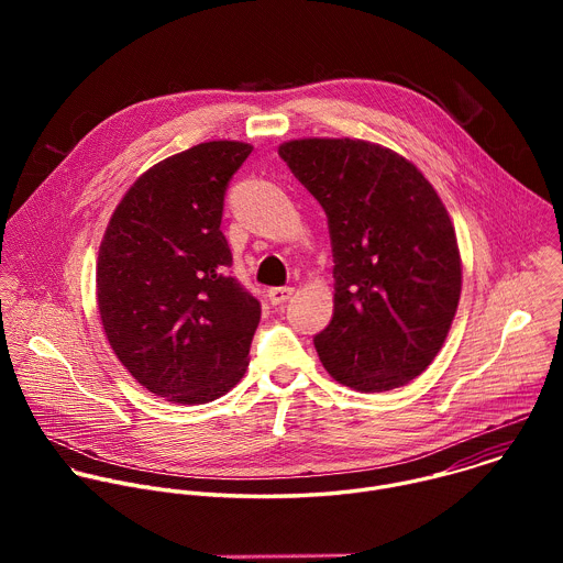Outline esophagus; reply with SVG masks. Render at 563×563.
Masks as SVG:
<instances>
[{
    "mask_svg": "<svg viewBox=\"0 0 563 563\" xmlns=\"http://www.w3.org/2000/svg\"><path fill=\"white\" fill-rule=\"evenodd\" d=\"M291 294H294V287H272V289L267 291L272 305H283V302H287V300L291 298Z\"/></svg>",
    "mask_w": 563,
    "mask_h": 563,
    "instance_id": "34e87169",
    "label": "esophagus"
}]
</instances>
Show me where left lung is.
Listing matches in <instances>:
<instances>
[{
  "instance_id": "obj_1",
  "label": "left lung",
  "mask_w": 563,
  "mask_h": 563,
  "mask_svg": "<svg viewBox=\"0 0 563 563\" xmlns=\"http://www.w3.org/2000/svg\"><path fill=\"white\" fill-rule=\"evenodd\" d=\"M280 157L328 213L334 316L320 363L356 391L408 385L445 343L461 298L454 224L428 178L391 148L300 137Z\"/></svg>"
}]
</instances>
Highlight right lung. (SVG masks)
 Here are the masks:
<instances>
[{
    "label": "right lung",
    "mask_w": 563,
    "mask_h": 563,
    "mask_svg": "<svg viewBox=\"0 0 563 563\" xmlns=\"http://www.w3.org/2000/svg\"><path fill=\"white\" fill-rule=\"evenodd\" d=\"M252 144L213 140L144 172L104 231L96 291L104 334L131 376L202 406L250 365L261 302L240 285L220 231L224 191Z\"/></svg>",
    "instance_id": "add662e5"
}]
</instances>
